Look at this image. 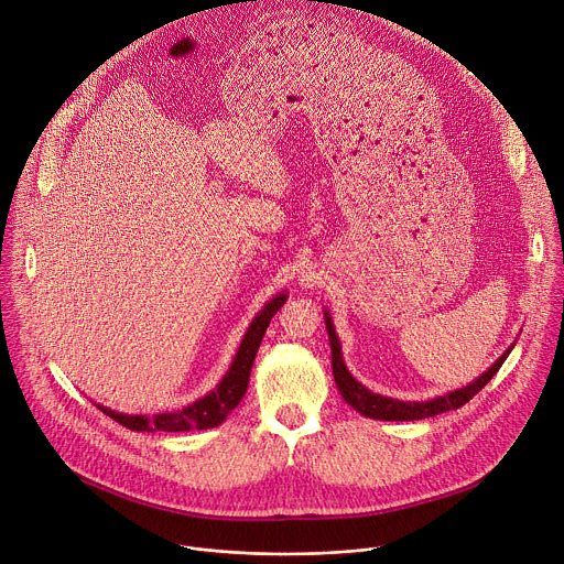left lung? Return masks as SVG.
<instances>
[{"mask_svg":"<svg viewBox=\"0 0 564 564\" xmlns=\"http://www.w3.org/2000/svg\"><path fill=\"white\" fill-rule=\"evenodd\" d=\"M324 318H326V330H328V339H330L333 375H335V383H337L341 397L346 399V404H350L357 413H361L364 417H370V420H379V422H415V420L435 417L440 413L455 411V409L464 406L466 401H470L481 388H485L496 377V372L500 370V366L507 361L509 352L513 350V344H511L502 352V357L496 359V364L489 370H485L477 379H473L470 383H466L457 390H451L446 394H437V397L424 399V401H404V399H392V397L372 392L370 388H366L361 381H357L352 377V372L348 370V366L344 361L341 341L335 330L333 314L328 312V307H324Z\"/></svg>","mask_w":564,"mask_h":564,"instance_id":"left-lung-1","label":"left lung"}]
</instances>
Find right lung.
Returning a JSON list of instances; mask_svg holds the SVG:
<instances>
[{"label":"right lung","mask_w":564,"mask_h":564,"mask_svg":"<svg viewBox=\"0 0 564 564\" xmlns=\"http://www.w3.org/2000/svg\"><path fill=\"white\" fill-rule=\"evenodd\" d=\"M285 299H288V292H279L268 303H263V307L257 312L252 324L248 326L243 339H240L236 355L227 372L223 375V379L207 394L192 401V404L172 413H155V415H142V413L129 415V413H118L113 409H107L102 404H96V406L105 415L122 424L124 429L138 431V433H155V431L185 433V431H207V429L220 426L227 420V415L240 404V399H243L263 335L270 326L272 316L285 303Z\"/></svg>","instance_id":"right-lung-1"}]
</instances>
